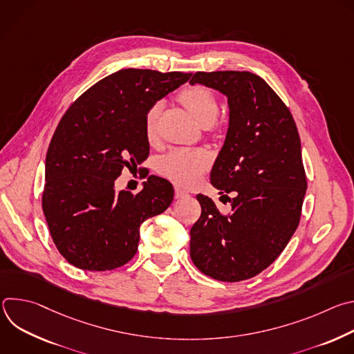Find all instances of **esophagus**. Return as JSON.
I'll return each mask as SVG.
<instances>
[{"instance_id":"34e87169","label":"esophagus","mask_w":354,"mask_h":354,"mask_svg":"<svg viewBox=\"0 0 354 354\" xmlns=\"http://www.w3.org/2000/svg\"><path fill=\"white\" fill-rule=\"evenodd\" d=\"M185 196H187V192H185L180 187H175V198H182Z\"/></svg>"}]
</instances>
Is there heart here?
I'll return each instance as SVG.
<instances>
[{
	"label": "heart",
	"instance_id": "1",
	"mask_svg": "<svg viewBox=\"0 0 354 354\" xmlns=\"http://www.w3.org/2000/svg\"><path fill=\"white\" fill-rule=\"evenodd\" d=\"M180 102L201 126H210L218 115V102L214 93L205 86H193L180 93ZM160 104L151 108L144 120L145 137L153 141L157 137ZM212 154L207 149L179 148L161 160L160 171L171 182L182 187H190L200 180L212 167Z\"/></svg>",
	"mask_w": 354,
	"mask_h": 354
}]
</instances>
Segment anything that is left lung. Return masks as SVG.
<instances>
[{
  "label": "left lung",
  "instance_id": "obj_1",
  "mask_svg": "<svg viewBox=\"0 0 354 354\" xmlns=\"http://www.w3.org/2000/svg\"><path fill=\"white\" fill-rule=\"evenodd\" d=\"M228 100V130L210 174L220 193L235 192L228 216L197 194L201 216L190 230V258L220 281H241L270 266L295 232L307 178L294 119L276 92L248 71L196 73Z\"/></svg>",
  "mask_w": 354,
  "mask_h": 354
}]
</instances>
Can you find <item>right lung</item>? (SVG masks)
Listing matches in <instances>:
<instances>
[{
	"label": "right lung",
	"instance_id": "1",
	"mask_svg": "<svg viewBox=\"0 0 354 354\" xmlns=\"http://www.w3.org/2000/svg\"><path fill=\"white\" fill-rule=\"evenodd\" d=\"M192 74L124 68L84 92L62 118L46 154L43 213L60 254L73 266L104 272L137 252L140 225L164 213L172 185L151 175L141 192L115 190L124 167L149 153L144 120Z\"/></svg>",
	"mask_w": 354,
	"mask_h": 354
}]
</instances>
